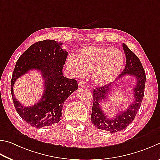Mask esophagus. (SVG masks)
I'll list each match as a JSON object with an SVG mask.
<instances>
[{"label": "esophagus", "instance_id": "esophagus-1", "mask_svg": "<svg viewBox=\"0 0 160 160\" xmlns=\"http://www.w3.org/2000/svg\"><path fill=\"white\" fill-rule=\"evenodd\" d=\"M78 86H79V87H86L87 86V83L84 82V81H80L78 82Z\"/></svg>", "mask_w": 160, "mask_h": 160}]
</instances>
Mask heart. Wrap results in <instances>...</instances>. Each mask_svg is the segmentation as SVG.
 <instances>
[{
    "mask_svg": "<svg viewBox=\"0 0 160 160\" xmlns=\"http://www.w3.org/2000/svg\"><path fill=\"white\" fill-rule=\"evenodd\" d=\"M124 62V55L118 48L88 46L78 50L75 57L69 56L66 64L75 77H82L91 71L93 82L105 85L118 77Z\"/></svg>",
    "mask_w": 160,
    "mask_h": 160,
    "instance_id": "1",
    "label": "heart"
}]
</instances>
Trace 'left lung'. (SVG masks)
<instances>
[{
	"label": "left lung",
	"mask_w": 160,
	"mask_h": 160,
	"mask_svg": "<svg viewBox=\"0 0 160 160\" xmlns=\"http://www.w3.org/2000/svg\"><path fill=\"white\" fill-rule=\"evenodd\" d=\"M122 47L127 58L126 66L124 71L114 82H116L126 75H133L137 78V85L134 89L133 102L125 111L120 112L114 118L110 119L105 115L99 104L103 100L107 99L113 82L93 89V104L91 121L98 129L110 131V133H115L124 129L133 121L144 96L146 76L143 67L139 58L128 48L127 45L123 43Z\"/></svg>",
	"instance_id": "left-lung-1"
}]
</instances>
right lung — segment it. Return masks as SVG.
Wrapping results in <instances>:
<instances>
[{"label": "right lung", "mask_w": 160, "mask_h": 160, "mask_svg": "<svg viewBox=\"0 0 160 160\" xmlns=\"http://www.w3.org/2000/svg\"><path fill=\"white\" fill-rule=\"evenodd\" d=\"M62 44L53 40L36 42L22 53L14 69L11 79L14 105L19 115L33 127L41 128L60 122L64 101L78 89L77 81L62 75V69L68 52L62 48ZM32 69L41 72L44 92L34 106L24 107L13 97V86L18 78Z\"/></svg>", "instance_id": "obj_1"}]
</instances>
